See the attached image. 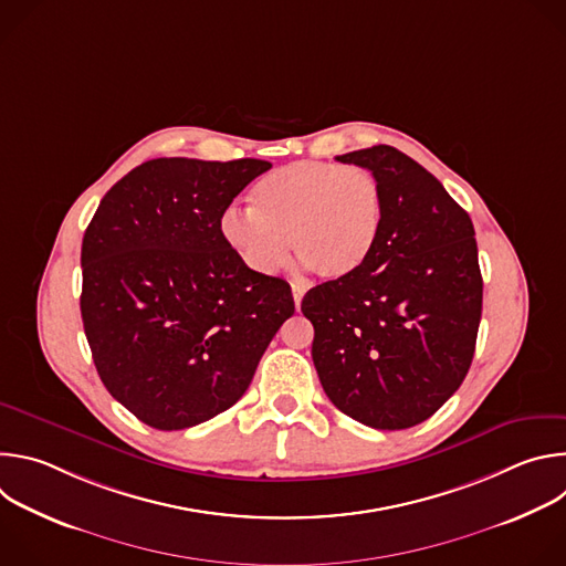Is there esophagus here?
<instances>
[{
    "label": "esophagus",
    "mask_w": 566,
    "mask_h": 566,
    "mask_svg": "<svg viewBox=\"0 0 566 566\" xmlns=\"http://www.w3.org/2000/svg\"><path fill=\"white\" fill-rule=\"evenodd\" d=\"M291 291H293V302H295V308H300V304H302V297H304L306 289H304L302 284L293 282V284H291Z\"/></svg>",
    "instance_id": "esophagus-1"
}]
</instances>
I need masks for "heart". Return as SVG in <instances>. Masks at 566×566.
Here are the masks:
<instances>
[{"label": "heart", "mask_w": 566, "mask_h": 566, "mask_svg": "<svg viewBox=\"0 0 566 566\" xmlns=\"http://www.w3.org/2000/svg\"><path fill=\"white\" fill-rule=\"evenodd\" d=\"M385 217L380 181L365 168L297 160L262 177L251 208H228L219 232L258 275L277 273L295 258L322 280H343L365 266Z\"/></svg>", "instance_id": "heart-1"}]
</instances>
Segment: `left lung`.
Wrapping results in <instances>:
<instances>
[{"label":"left lung","instance_id":"obj_1","mask_svg":"<svg viewBox=\"0 0 566 566\" xmlns=\"http://www.w3.org/2000/svg\"><path fill=\"white\" fill-rule=\"evenodd\" d=\"M376 175L385 217L349 277L313 286V365L334 406L376 430L430 419L463 382L483 282L468 212L415 158L389 145L336 156Z\"/></svg>","mask_w":566,"mask_h":566}]
</instances>
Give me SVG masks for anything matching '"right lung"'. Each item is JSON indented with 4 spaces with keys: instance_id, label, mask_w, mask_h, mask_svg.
<instances>
[{
    "instance_id": "add662e5",
    "label": "right lung",
    "mask_w": 566,
    "mask_h": 566,
    "mask_svg": "<svg viewBox=\"0 0 566 566\" xmlns=\"http://www.w3.org/2000/svg\"><path fill=\"white\" fill-rule=\"evenodd\" d=\"M269 160L151 158L85 230L80 313L107 391L156 430L199 426L249 389L282 322V277L241 264L219 219Z\"/></svg>"
}]
</instances>
